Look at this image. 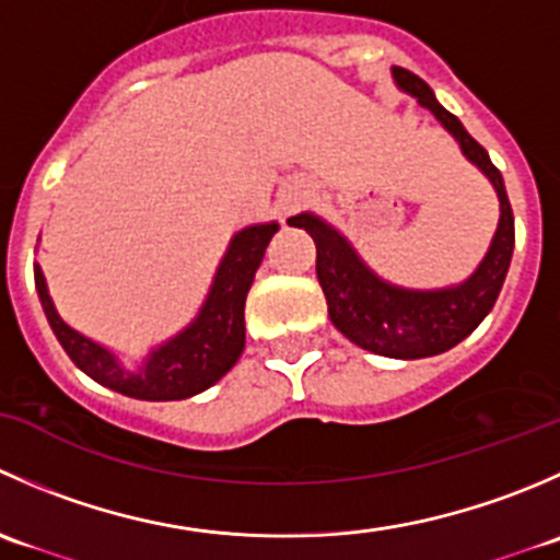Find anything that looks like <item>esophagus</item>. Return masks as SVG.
<instances>
[{
  "label": "esophagus",
  "mask_w": 560,
  "mask_h": 560,
  "mask_svg": "<svg viewBox=\"0 0 560 560\" xmlns=\"http://www.w3.org/2000/svg\"><path fill=\"white\" fill-rule=\"evenodd\" d=\"M306 200H308V191L303 189L301 184H290V186H284V189H281L279 211L284 213V217H290V213L298 211V208H301Z\"/></svg>",
  "instance_id": "obj_1"
}]
</instances>
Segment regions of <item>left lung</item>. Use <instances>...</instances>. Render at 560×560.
<instances>
[{
  "label": "left lung",
  "mask_w": 560,
  "mask_h": 560,
  "mask_svg": "<svg viewBox=\"0 0 560 560\" xmlns=\"http://www.w3.org/2000/svg\"><path fill=\"white\" fill-rule=\"evenodd\" d=\"M393 78L400 92L411 94L436 116V121L457 140L460 154L493 184L499 195V228L482 262L460 284L442 290H409L374 273L347 235L316 213H298L290 224L303 228L314 238L316 279L325 292L332 325L360 349L395 360H420L453 349L490 314L512 262L515 217L504 178L490 162L488 151L466 132L447 107H442L431 86L404 67H393Z\"/></svg>",
  "instance_id": "left-lung-1"
}]
</instances>
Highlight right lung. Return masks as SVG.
<instances>
[{"label": "right lung", "mask_w": 560, "mask_h": 560, "mask_svg": "<svg viewBox=\"0 0 560 560\" xmlns=\"http://www.w3.org/2000/svg\"><path fill=\"white\" fill-rule=\"evenodd\" d=\"M279 222L248 224L230 238L228 252L213 273L211 290L195 319L167 341L151 347L138 369H127L116 352L67 325L56 312L43 268L35 262V287L48 325L72 363L97 385L138 400H184L217 385L246 343L244 306L254 273L265 257Z\"/></svg>", "instance_id": "obj_1"}]
</instances>
